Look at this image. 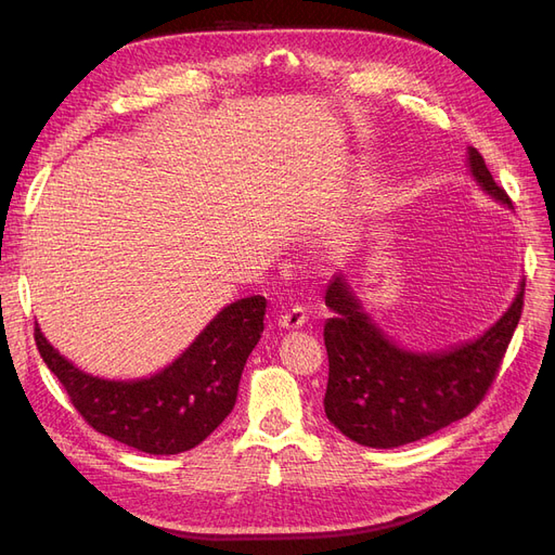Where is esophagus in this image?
Segmentation results:
<instances>
[{"label":"esophagus","mask_w":555,"mask_h":555,"mask_svg":"<svg viewBox=\"0 0 555 555\" xmlns=\"http://www.w3.org/2000/svg\"><path fill=\"white\" fill-rule=\"evenodd\" d=\"M308 322V312L304 310V308H292V310H287L284 312L280 319H278V324H280V328H284V331H296V328H300Z\"/></svg>","instance_id":"esophagus-1"}]
</instances>
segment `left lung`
Segmentation results:
<instances>
[{
  "label": "left lung",
  "instance_id": "obj_1",
  "mask_svg": "<svg viewBox=\"0 0 555 555\" xmlns=\"http://www.w3.org/2000/svg\"><path fill=\"white\" fill-rule=\"evenodd\" d=\"M467 173L477 188L512 208L475 147H467ZM526 280L509 308L477 338L442 349H410L396 343L357 296L345 273L326 289L324 324L328 384L324 412L345 438L373 449L416 442L473 412L498 373L524 310Z\"/></svg>",
  "mask_w": 555,
  "mask_h": 555
}]
</instances>
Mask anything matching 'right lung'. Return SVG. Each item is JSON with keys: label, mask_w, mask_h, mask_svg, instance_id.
Instances as JSON below:
<instances>
[{"label": "right lung", "mask_w": 555, "mask_h": 555, "mask_svg": "<svg viewBox=\"0 0 555 555\" xmlns=\"http://www.w3.org/2000/svg\"><path fill=\"white\" fill-rule=\"evenodd\" d=\"M266 298H238L162 371L137 379H108L80 371L46 340H35L43 363L86 422L108 438L155 456L190 451L231 414L243 367L263 333Z\"/></svg>", "instance_id": "1"}]
</instances>
